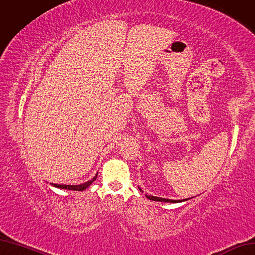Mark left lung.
Instances as JSON below:
<instances>
[{
	"label": "left lung",
	"instance_id": "left-lung-1",
	"mask_svg": "<svg viewBox=\"0 0 255 255\" xmlns=\"http://www.w3.org/2000/svg\"><path fill=\"white\" fill-rule=\"evenodd\" d=\"M139 188V187H138ZM139 190L140 191H142L141 189L139 188ZM148 199H151V200H155V201H163V203H173V204H175V203H181V201H186V200H188V199H179V200H175V199H168V198H162V197H157V196H153V195H145Z\"/></svg>",
	"mask_w": 255,
	"mask_h": 255
}]
</instances>
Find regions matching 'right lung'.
<instances>
[{
    "label": "right lung",
    "instance_id": "obj_1",
    "mask_svg": "<svg viewBox=\"0 0 255 255\" xmlns=\"http://www.w3.org/2000/svg\"><path fill=\"white\" fill-rule=\"evenodd\" d=\"M97 175H98V173L96 174L91 180L86 181L84 183H81V184H77V186H74V184L72 186V184H57V183H51V186L59 188V189H66V190H73V191H83L87 187H90L91 184L96 180V178H97Z\"/></svg>",
    "mask_w": 255,
    "mask_h": 255
}]
</instances>
